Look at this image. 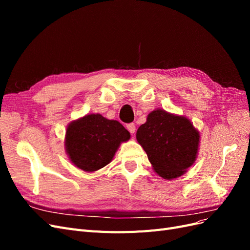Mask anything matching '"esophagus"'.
<instances>
[{"mask_svg": "<svg viewBox=\"0 0 250 250\" xmlns=\"http://www.w3.org/2000/svg\"><path fill=\"white\" fill-rule=\"evenodd\" d=\"M127 129L129 130V132H130L131 134H133V133L135 132V125H134L133 123L128 124V125H127Z\"/></svg>", "mask_w": 250, "mask_h": 250, "instance_id": "1", "label": "esophagus"}]
</instances>
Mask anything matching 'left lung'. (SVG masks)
<instances>
[{"instance_id": "8db88e82", "label": "left lung", "mask_w": 250, "mask_h": 250, "mask_svg": "<svg viewBox=\"0 0 250 250\" xmlns=\"http://www.w3.org/2000/svg\"><path fill=\"white\" fill-rule=\"evenodd\" d=\"M137 140L154 172L170 180L184 175L195 163L200 134L187 117L157 108L139 127Z\"/></svg>"}]
</instances>
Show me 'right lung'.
I'll return each instance as SVG.
<instances>
[{"instance_id":"1","label":"right lung","mask_w":250,"mask_h":250,"mask_svg":"<svg viewBox=\"0 0 250 250\" xmlns=\"http://www.w3.org/2000/svg\"><path fill=\"white\" fill-rule=\"evenodd\" d=\"M129 139V131L118 121L90 113L67 125L64 148L75 167L92 173L108 165L121 143Z\"/></svg>"}]
</instances>
